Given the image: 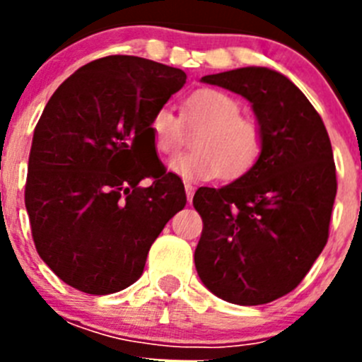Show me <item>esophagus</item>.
I'll use <instances>...</instances> for the list:
<instances>
[{"mask_svg":"<svg viewBox=\"0 0 362 362\" xmlns=\"http://www.w3.org/2000/svg\"><path fill=\"white\" fill-rule=\"evenodd\" d=\"M185 190H187V199L188 203H192V197H194V187L190 183L185 185Z\"/></svg>","mask_w":362,"mask_h":362,"instance_id":"esophagus-1","label":"esophagus"}]
</instances>
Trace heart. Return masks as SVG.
I'll return each mask as SVG.
<instances>
[{
    "label": "heart",
    "instance_id": "obj_1",
    "mask_svg": "<svg viewBox=\"0 0 362 362\" xmlns=\"http://www.w3.org/2000/svg\"><path fill=\"white\" fill-rule=\"evenodd\" d=\"M190 153L170 161V170L187 181L238 177L261 156L263 130L252 117L241 116L233 95L217 88L192 92L183 103L181 117L170 107L156 110L150 121L153 146L163 156H174L187 139V130L197 129Z\"/></svg>",
    "mask_w": 362,
    "mask_h": 362
}]
</instances>
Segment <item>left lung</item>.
Segmentation results:
<instances>
[{"mask_svg":"<svg viewBox=\"0 0 362 362\" xmlns=\"http://www.w3.org/2000/svg\"><path fill=\"white\" fill-rule=\"evenodd\" d=\"M201 81L250 101L263 150L233 183L196 192L197 274L228 303L267 305L305 279L328 241L337 194L330 137L306 95L276 70L245 66Z\"/></svg>","mask_w":362,"mask_h":362,"instance_id":"left-lung-1","label":"left lung"}]
</instances>
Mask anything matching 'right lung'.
<instances>
[{
  "label": "right lung",
  "mask_w": 362,
  "mask_h": 362,
  "mask_svg": "<svg viewBox=\"0 0 362 362\" xmlns=\"http://www.w3.org/2000/svg\"><path fill=\"white\" fill-rule=\"evenodd\" d=\"M187 74L137 56L86 63L57 86L32 137L25 206L40 257L92 296L143 274L150 246L187 204L156 156L150 121ZM154 181L139 187L143 178Z\"/></svg>",
  "instance_id": "add662e5"
}]
</instances>
